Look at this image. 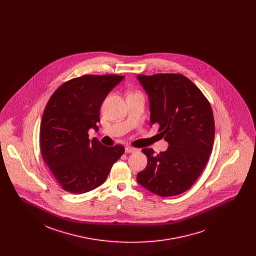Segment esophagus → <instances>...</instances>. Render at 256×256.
Segmentation results:
<instances>
[{
  "label": "esophagus",
  "instance_id": "1",
  "mask_svg": "<svg viewBox=\"0 0 256 256\" xmlns=\"http://www.w3.org/2000/svg\"><path fill=\"white\" fill-rule=\"evenodd\" d=\"M138 150L135 148H132V146H126L125 148V152H136Z\"/></svg>",
  "mask_w": 256,
  "mask_h": 256
}]
</instances>
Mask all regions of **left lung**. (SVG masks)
<instances>
[{"label":"left lung","mask_w":256,"mask_h":256,"mask_svg":"<svg viewBox=\"0 0 256 256\" xmlns=\"http://www.w3.org/2000/svg\"><path fill=\"white\" fill-rule=\"evenodd\" d=\"M150 102V125L168 143L164 152H142L148 164L137 182L148 191L170 197L187 191L202 174L211 154L215 122L213 111L202 92L180 74H138Z\"/></svg>","instance_id":"left-lung-1"}]
</instances>
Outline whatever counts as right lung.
<instances>
[{
    "instance_id": "1",
    "label": "right lung",
    "mask_w": 256,
    "mask_h": 256,
    "mask_svg": "<svg viewBox=\"0 0 256 256\" xmlns=\"http://www.w3.org/2000/svg\"><path fill=\"white\" fill-rule=\"evenodd\" d=\"M124 76L84 74L59 86L44 110L40 125L43 160L61 187L82 194L100 186L124 146H104L88 130H98L100 110Z\"/></svg>"
}]
</instances>
